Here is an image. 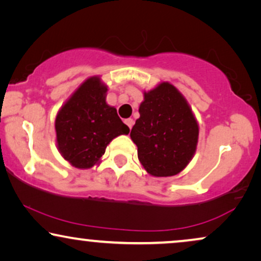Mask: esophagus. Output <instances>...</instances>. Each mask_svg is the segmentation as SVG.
<instances>
[{
    "mask_svg": "<svg viewBox=\"0 0 261 261\" xmlns=\"http://www.w3.org/2000/svg\"><path fill=\"white\" fill-rule=\"evenodd\" d=\"M124 122H126L127 126L132 129V127H133V124H134V120L133 119H127L126 121H124Z\"/></svg>",
    "mask_w": 261,
    "mask_h": 261,
    "instance_id": "obj_1",
    "label": "esophagus"
}]
</instances>
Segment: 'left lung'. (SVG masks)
Returning a JSON list of instances; mask_svg holds the SVG:
<instances>
[{"label": "left lung", "mask_w": 261, "mask_h": 261, "mask_svg": "<svg viewBox=\"0 0 261 261\" xmlns=\"http://www.w3.org/2000/svg\"><path fill=\"white\" fill-rule=\"evenodd\" d=\"M139 114L130 138L142 166L155 177L179 173L191 160L198 140V124L188 102L173 85L162 83L145 92Z\"/></svg>", "instance_id": "left-lung-1"}]
</instances>
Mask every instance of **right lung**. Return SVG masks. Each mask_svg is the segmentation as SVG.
<instances>
[{"instance_id":"right-lung-1","label":"right lung","mask_w":261,"mask_h":261,"mask_svg":"<svg viewBox=\"0 0 261 261\" xmlns=\"http://www.w3.org/2000/svg\"><path fill=\"white\" fill-rule=\"evenodd\" d=\"M106 92L107 87L99 78H89L56 117L59 151L78 169L94 166L114 138L129 133L116 109L107 105Z\"/></svg>"}]
</instances>
